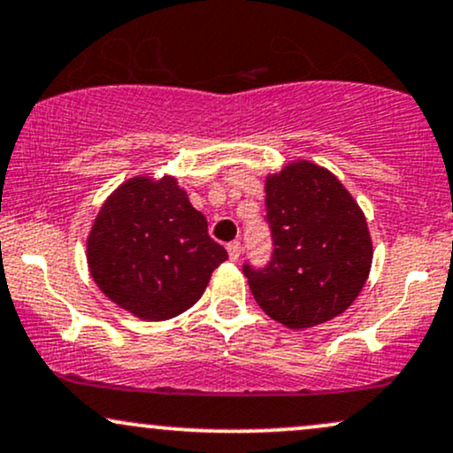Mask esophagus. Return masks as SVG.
<instances>
[{
    "label": "esophagus",
    "mask_w": 453,
    "mask_h": 453,
    "mask_svg": "<svg viewBox=\"0 0 453 453\" xmlns=\"http://www.w3.org/2000/svg\"><path fill=\"white\" fill-rule=\"evenodd\" d=\"M227 255H230L232 261H238V257H241V242L234 241L227 244Z\"/></svg>",
    "instance_id": "1"
}]
</instances>
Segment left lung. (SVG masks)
<instances>
[{
    "label": "left lung",
    "mask_w": 453,
    "mask_h": 453,
    "mask_svg": "<svg viewBox=\"0 0 453 453\" xmlns=\"http://www.w3.org/2000/svg\"><path fill=\"white\" fill-rule=\"evenodd\" d=\"M265 209L274 255L264 270L244 265L259 308L288 329H308L346 312L373 261L357 200L325 166L296 160L265 177Z\"/></svg>",
    "instance_id": "8db88e82"
}]
</instances>
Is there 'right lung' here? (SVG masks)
<instances>
[{"mask_svg": "<svg viewBox=\"0 0 453 453\" xmlns=\"http://www.w3.org/2000/svg\"><path fill=\"white\" fill-rule=\"evenodd\" d=\"M226 259L173 174H134L119 183L86 238L92 280L141 320H168L192 308Z\"/></svg>", "mask_w": 453, "mask_h": 453, "instance_id": "right-lung-1", "label": "right lung"}]
</instances>
